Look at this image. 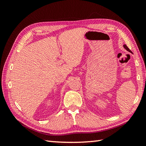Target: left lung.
Instances as JSON below:
<instances>
[{
	"label": "left lung",
	"instance_id": "left-lung-1",
	"mask_svg": "<svg viewBox=\"0 0 146 146\" xmlns=\"http://www.w3.org/2000/svg\"><path fill=\"white\" fill-rule=\"evenodd\" d=\"M123 47H124V48L126 49V50H127V51H129V52H131V51L130 50L129 48L127 47V46L125 44L123 45Z\"/></svg>",
	"mask_w": 146,
	"mask_h": 146
}]
</instances>
